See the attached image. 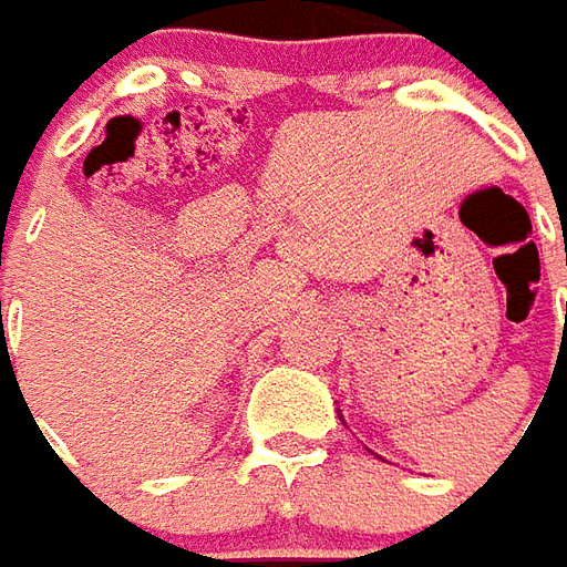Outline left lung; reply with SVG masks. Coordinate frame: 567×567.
Instances as JSON below:
<instances>
[{"label":"left lung","mask_w":567,"mask_h":567,"mask_svg":"<svg viewBox=\"0 0 567 567\" xmlns=\"http://www.w3.org/2000/svg\"><path fill=\"white\" fill-rule=\"evenodd\" d=\"M340 421H343V417H340Z\"/></svg>","instance_id":"obj_1"}]
</instances>
